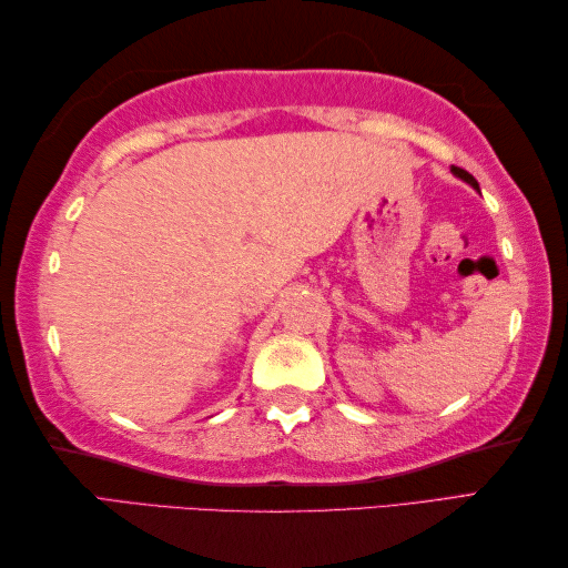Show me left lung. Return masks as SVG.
I'll return each instance as SVG.
<instances>
[{"instance_id": "1", "label": "left lung", "mask_w": 568, "mask_h": 568, "mask_svg": "<svg viewBox=\"0 0 568 568\" xmlns=\"http://www.w3.org/2000/svg\"><path fill=\"white\" fill-rule=\"evenodd\" d=\"M452 171H454V175H456V178H462V180H466V183H468L470 187H476V190H478V183H476V178H474V175H470V173H466V171H464V168H456V165H452Z\"/></svg>"}]
</instances>
